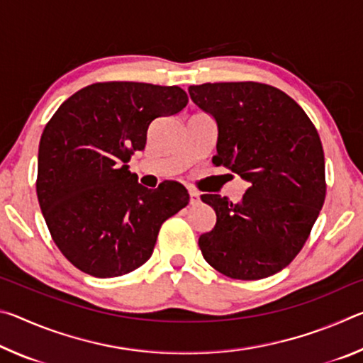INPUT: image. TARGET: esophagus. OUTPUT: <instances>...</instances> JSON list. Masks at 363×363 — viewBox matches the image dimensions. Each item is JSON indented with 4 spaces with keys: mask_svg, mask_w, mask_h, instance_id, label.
<instances>
[{
    "mask_svg": "<svg viewBox=\"0 0 363 363\" xmlns=\"http://www.w3.org/2000/svg\"><path fill=\"white\" fill-rule=\"evenodd\" d=\"M189 195H190V205H196L200 201V194L196 192V190H189Z\"/></svg>",
    "mask_w": 363,
    "mask_h": 363,
    "instance_id": "obj_1",
    "label": "esophagus"
}]
</instances>
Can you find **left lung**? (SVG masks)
<instances>
[{
	"instance_id": "8db88e82",
	"label": "left lung",
	"mask_w": 363,
	"mask_h": 363,
	"mask_svg": "<svg viewBox=\"0 0 363 363\" xmlns=\"http://www.w3.org/2000/svg\"><path fill=\"white\" fill-rule=\"evenodd\" d=\"M189 94L218 123L213 163L250 182L240 203L201 195L216 211V225L199 238L201 255L230 279L270 277L303 250L323 206L320 136L304 110L270 84L205 83Z\"/></svg>"
}]
</instances>
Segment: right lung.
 <instances>
[{
    "label": "right lung",
    "mask_w": 363,
    "mask_h": 363,
    "mask_svg": "<svg viewBox=\"0 0 363 363\" xmlns=\"http://www.w3.org/2000/svg\"><path fill=\"white\" fill-rule=\"evenodd\" d=\"M187 102L179 86L104 82L70 96L48 121L36 195L54 243L82 272H133L152 256L164 220L187 206L182 184L150 190L128 168L150 123Z\"/></svg>",
    "instance_id": "right-lung-1"
}]
</instances>
